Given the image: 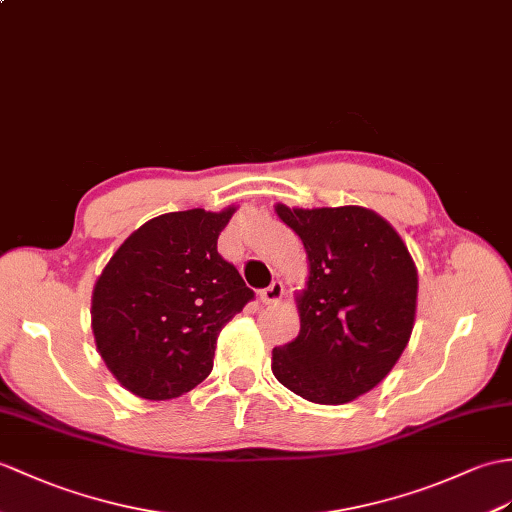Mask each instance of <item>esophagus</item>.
Returning <instances> with one entry per match:
<instances>
[{"instance_id": "1", "label": "esophagus", "mask_w": 512, "mask_h": 512, "mask_svg": "<svg viewBox=\"0 0 512 512\" xmlns=\"http://www.w3.org/2000/svg\"><path fill=\"white\" fill-rule=\"evenodd\" d=\"M281 296H283V283L281 281H272L268 288H264V290L259 292V299H261V303H264V305L279 303Z\"/></svg>"}]
</instances>
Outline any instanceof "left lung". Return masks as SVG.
I'll list each match as a JSON object with an SVG mask.
<instances>
[{
    "label": "left lung",
    "mask_w": 512,
    "mask_h": 512,
    "mask_svg": "<svg viewBox=\"0 0 512 512\" xmlns=\"http://www.w3.org/2000/svg\"><path fill=\"white\" fill-rule=\"evenodd\" d=\"M310 281L301 329L272 351V373L294 395L338 406L373 390L397 364L417 312V268L397 231L364 207L288 209Z\"/></svg>",
    "instance_id": "left-lung-1"
}]
</instances>
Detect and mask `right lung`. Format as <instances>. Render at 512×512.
Segmentation results:
<instances>
[{
    "label": "right lung",
    "mask_w": 512,
    "mask_h": 512,
    "mask_svg": "<svg viewBox=\"0 0 512 512\" xmlns=\"http://www.w3.org/2000/svg\"><path fill=\"white\" fill-rule=\"evenodd\" d=\"M235 207L172 211L117 248L93 288L91 327L104 364L133 395L181 397L213 368L220 329L255 292L218 253Z\"/></svg>",
    "instance_id": "right-lung-1"
}]
</instances>
